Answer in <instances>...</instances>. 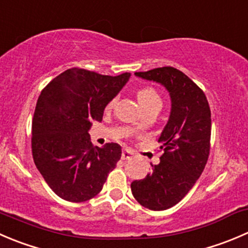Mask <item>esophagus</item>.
Wrapping results in <instances>:
<instances>
[{"label":"esophagus","instance_id":"esophagus-1","mask_svg":"<svg viewBox=\"0 0 248 248\" xmlns=\"http://www.w3.org/2000/svg\"><path fill=\"white\" fill-rule=\"evenodd\" d=\"M121 157H122V160H128V158L133 157V153L129 150H127V149H124V150H122Z\"/></svg>","mask_w":248,"mask_h":248}]
</instances>
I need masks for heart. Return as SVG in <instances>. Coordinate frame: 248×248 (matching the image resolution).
Returning <instances> with one entry per match:
<instances>
[{
    "label": "heart",
    "mask_w": 248,
    "mask_h": 248,
    "mask_svg": "<svg viewBox=\"0 0 248 248\" xmlns=\"http://www.w3.org/2000/svg\"><path fill=\"white\" fill-rule=\"evenodd\" d=\"M137 98H138L139 104L141 105V108H146L149 105L157 104L161 105V97L153 87H141L139 88L138 92H137ZM115 103H116V98H112L109 103L107 104V110H111L115 107Z\"/></svg>",
    "instance_id": "1"
}]
</instances>
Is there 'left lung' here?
Listing matches in <instances>:
<instances>
[{
  "mask_svg": "<svg viewBox=\"0 0 248 248\" xmlns=\"http://www.w3.org/2000/svg\"><path fill=\"white\" fill-rule=\"evenodd\" d=\"M161 83L172 100L170 116L158 141L162 155L158 165L131 190L144 207L163 211L177 205L202 173L211 148V110L203 91L188 76L172 66L136 73Z\"/></svg>",
  "mask_w": 248,
  "mask_h": 248,
  "instance_id": "obj_1",
  "label": "left lung"
}]
</instances>
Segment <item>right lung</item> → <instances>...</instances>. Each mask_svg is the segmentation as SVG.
I'll return each mask as SVG.
<instances>
[{"label":"right lung","mask_w":248,"mask_h":248,"mask_svg":"<svg viewBox=\"0 0 248 248\" xmlns=\"http://www.w3.org/2000/svg\"><path fill=\"white\" fill-rule=\"evenodd\" d=\"M129 76L73 68L53 78L41 92L32 119V157L59 198L70 202L94 198L121 158L119 144L93 146L88 131L92 121H102L107 104Z\"/></svg>","instance_id":"add662e5"}]
</instances>
